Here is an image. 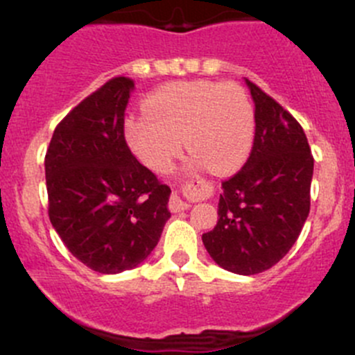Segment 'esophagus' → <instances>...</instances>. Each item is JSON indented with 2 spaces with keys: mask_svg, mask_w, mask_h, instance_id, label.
Returning a JSON list of instances; mask_svg holds the SVG:
<instances>
[{
  "mask_svg": "<svg viewBox=\"0 0 355 355\" xmlns=\"http://www.w3.org/2000/svg\"><path fill=\"white\" fill-rule=\"evenodd\" d=\"M168 207H170L171 213H180V211H185L191 207V204L187 202V200H182L180 196L177 194V192H173L170 198V204H168Z\"/></svg>",
  "mask_w": 355,
  "mask_h": 355,
  "instance_id": "34e87169",
  "label": "esophagus"
}]
</instances>
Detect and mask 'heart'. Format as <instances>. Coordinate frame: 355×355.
Returning a JSON list of instances; mask_svg holds the SVG:
<instances>
[{"instance_id": "heart-1", "label": "heart", "mask_w": 355, "mask_h": 355, "mask_svg": "<svg viewBox=\"0 0 355 355\" xmlns=\"http://www.w3.org/2000/svg\"><path fill=\"white\" fill-rule=\"evenodd\" d=\"M144 110L125 121V135L135 156L159 173L180 155L182 141L192 163L213 173L239 170L252 149L254 110L234 82H171L146 99Z\"/></svg>"}]
</instances>
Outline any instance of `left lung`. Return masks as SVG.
<instances>
[{"instance_id":"8db88e82","label":"left lung","mask_w":355,"mask_h":355,"mask_svg":"<svg viewBox=\"0 0 355 355\" xmlns=\"http://www.w3.org/2000/svg\"><path fill=\"white\" fill-rule=\"evenodd\" d=\"M256 110L249 159L221 184L218 223L202 235L214 263L237 275L270 270L292 249L311 207L314 159L299 121L245 78Z\"/></svg>"}]
</instances>
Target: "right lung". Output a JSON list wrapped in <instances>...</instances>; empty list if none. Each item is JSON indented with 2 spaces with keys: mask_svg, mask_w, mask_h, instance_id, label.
<instances>
[{
  "mask_svg": "<svg viewBox=\"0 0 355 355\" xmlns=\"http://www.w3.org/2000/svg\"><path fill=\"white\" fill-rule=\"evenodd\" d=\"M134 82L114 77L60 121L44 159L49 220L67 249L98 273L139 266L157 245L170 187L128 149L123 116Z\"/></svg>",
  "mask_w": 355,
  "mask_h": 355,
  "instance_id": "obj_1",
  "label": "right lung"
}]
</instances>
